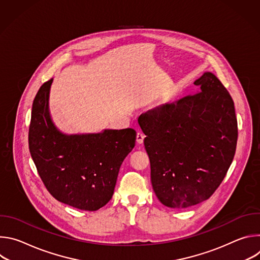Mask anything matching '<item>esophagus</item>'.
Masks as SVG:
<instances>
[{"label":"esophagus","instance_id":"1","mask_svg":"<svg viewBox=\"0 0 260 260\" xmlns=\"http://www.w3.org/2000/svg\"><path fill=\"white\" fill-rule=\"evenodd\" d=\"M144 134L143 133H141V132H138L137 133V142H138V144H142L143 143V141H144Z\"/></svg>","mask_w":260,"mask_h":260}]
</instances>
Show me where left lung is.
<instances>
[{"mask_svg": "<svg viewBox=\"0 0 260 260\" xmlns=\"http://www.w3.org/2000/svg\"><path fill=\"white\" fill-rule=\"evenodd\" d=\"M194 84L197 93L147 111L138 119L147 136L153 190L169 208L208 200L236 153L238 121L230 92L211 72Z\"/></svg>", "mask_w": 260, "mask_h": 260, "instance_id": "obj_1", "label": "left lung"}]
</instances>
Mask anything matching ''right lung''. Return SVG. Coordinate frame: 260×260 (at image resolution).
Masks as SVG:
<instances>
[{"label":"right lung","instance_id":"add662e5","mask_svg":"<svg viewBox=\"0 0 260 260\" xmlns=\"http://www.w3.org/2000/svg\"><path fill=\"white\" fill-rule=\"evenodd\" d=\"M52 81L40 87L32 102L28 129L31 158L55 200L80 210L96 211L112 199L120 166L135 147L136 131L62 134L49 113Z\"/></svg>","mask_w":260,"mask_h":260}]
</instances>
